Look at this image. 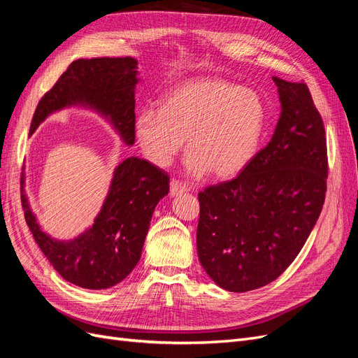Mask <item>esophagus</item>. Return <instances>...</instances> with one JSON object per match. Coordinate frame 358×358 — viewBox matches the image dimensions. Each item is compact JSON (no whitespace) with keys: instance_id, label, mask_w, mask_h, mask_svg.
I'll use <instances>...</instances> for the list:
<instances>
[{"instance_id":"34e87169","label":"esophagus","mask_w":358,"mask_h":358,"mask_svg":"<svg viewBox=\"0 0 358 358\" xmlns=\"http://www.w3.org/2000/svg\"><path fill=\"white\" fill-rule=\"evenodd\" d=\"M189 189H191L189 185H187V183H183V182H180V180L173 179V180L170 182V196H171V197L180 196L182 192H187V191H189Z\"/></svg>"}]
</instances>
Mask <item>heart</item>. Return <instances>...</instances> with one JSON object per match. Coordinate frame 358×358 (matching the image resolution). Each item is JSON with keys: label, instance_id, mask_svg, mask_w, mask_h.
<instances>
[{"label": "heart", "instance_id": "1", "mask_svg": "<svg viewBox=\"0 0 358 358\" xmlns=\"http://www.w3.org/2000/svg\"><path fill=\"white\" fill-rule=\"evenodd\" d=\"M264 125V104L254 91L218 78L194 79L171 90L161 109L140 110L136 137L148 159L166 167L188 136L189 175L231 178L255 157Z\"/></svg>", "mask_w": 358, "mask_h": 358}]
</instances>
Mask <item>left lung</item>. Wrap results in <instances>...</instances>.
Returning <instances> with one entry per match:
<instances>
[{
	"label": "left lung",
	"mask_w": 358,
	"mask_h": 358,
	"mask_svg": "<svg viewBox=\"0 0 358 358\" xmlns=\"http://www.w3.org/2000/svg\"><path fill=\"white\" fill-rule=\"evenodd\" d=\"M280 116L241 175L199 194V259L231 292L282 275L308 241L327 191V142L306 83L275 78Z\"/></svg>",
	"instance_id": "1"
}]
</instances>
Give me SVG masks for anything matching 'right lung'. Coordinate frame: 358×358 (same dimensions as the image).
<instances>
[{"mask_svg":"<svg viewBox=\"0 0 358 358\" xmlns=\"http://www.w3.org/2000/svg\"><path fill=\"white\" fill-rule=\"evenodd\" d=\"M137 61L134 58H92L73 61L58 82L41 96L29 134L57 110L73 104L101 113L127 145L136 140ZM20 178L25 221L41 252L69 282L104 289L124 280L142 257L149 222L158 201L169 194L170 178L146 159L129 157L115 169L112 185L91 229L69 242L41 231L32 215Z\"/></svg>","mask_w":358,"mask_h":358,"instance_id":"1","label":"right lung"}]
</instances>
